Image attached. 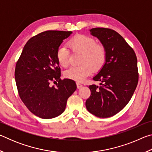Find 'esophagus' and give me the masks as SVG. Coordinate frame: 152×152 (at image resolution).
Returning a JSON list of instances; mask_svg holds the SVG:
<instances>
[{
	"label": "esophagus",
	"instance_id": "34e87169",
	"mask_svg": "<svg viewBox=\"0 0 152 152\" xmlns=\"http://www.w3.org/2000/svg\"><path fill=\"white\" fill-rule=\"evenodd\" d=\"M76 85H77V88H80L82 86V84L81 83H80V82H76Z\"/></svg>",
	"mask_w": 152,
	"mask_h": 152
}]
</instances>
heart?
I'll use <instances>...</instances> for the list:
<instances>
[{
    "label": "heart",
    "instance_id": "1",
    "mask_svg": "<svg viewBox=\"0 0 152 152\" xmlns=\"http://www.w3.org/2000/svg\"><path fill=\"white\" fill-rule=\"evenodd\" d=\"M68 47L74 52L82 53L80 65L72 66L64 72L66 78L75 81H82L94 71L103 67L107 59V50L104 45L96 43L92 37L84 35H77L68 43ZM56 58L59 64L66 67L69 64V51L64 46L58 49Z\"/></svg>",
    "mask_w": 152,
    "mask_h": 152
}]
</instances>
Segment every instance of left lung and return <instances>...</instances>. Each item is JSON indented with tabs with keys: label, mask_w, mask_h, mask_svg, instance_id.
<instances>
[{
	"label": "left lung",
	"mask_w": 152,
	"mask_h": 152,
	"mask_svg": "<svg viewBox=\"0 0 152 152\" xmlns=\"http://www.w3.org/2000/svg\"><path fill=\"white\" fill-rule=\"evenodd\" d=\"M107 50L106 62L95 76L99 86H88L91 94L86 101L88 111L100 118L114 116L132 99L137 86V60L133 48L115 31L96 27L91 29Z\"/></svg>",
	"instance_id": "8db88e82"
}]
</instances>
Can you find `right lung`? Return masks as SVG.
<instances>
[{
	"label": "right lung",
	"mask_w": 152,
	"mask_h": 152,
	"mask_svg": "<svg viewBox=\"0 0 152 152\" xmlns=\"http://www.w3.org/2000/svg\"><path fill=\"white\" fill-rule=\"evenodd\" d=\"M71 33L46 31L33 36L17 61L15 77L20 99L29 111L42 119L60 115L68 99L76 90L72 80L60 78L56 58L61 43ZM51 82L56 85L51 86Z\"/></svg>",
	"instance_id": "right-lung-1"
}]
</instances>
